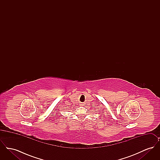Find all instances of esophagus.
Wrapping results in <instances>:
<instances>
[{"mask_svg":"<svg viewBox=\"0 0 160 160\" xmlns=\"http://www.w3.org/2000/svg\"><path fill=\"white\" fill-rule=\"evenodd\" d=\"M80 106H83V104H80Z\"/></svg>","mask_w":160,"mask_h":160,"instance_id":"34e87169","label":"esophagus"}]
</instances>
